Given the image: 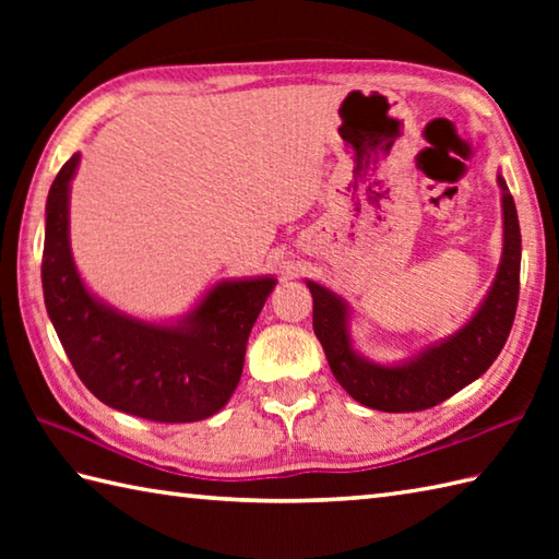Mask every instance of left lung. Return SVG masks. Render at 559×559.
<instances>
[{
  "mask_svg": "<svg viewBox=\"0 0 559 559\" xmlns=\"http://www.w3.org/2000/svg\"><path fill=\"white\" fill-rule=\"evenodd\" d=\"M502 257L490 290L454 334L427 343L403 360L377 362L355 348L353 310L338 293L305 281L312 293V326L336 382L367 408L411 413L432 408L488 370L512 331L519 302L521 230L502 173Z\"/></svg>",
  "mask_w": 559,
  "mask_h": 559,
  "instance_id": "1",
  "label": "left lung"
}]
</instances>
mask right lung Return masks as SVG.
<instances>
[{
    "label": "right lung",
    "mask_w": 559,
    "mask_h": 559,
    "mask_svg": "<svg viewBox=\"0 0 559 559\" xmlns=\"http://www.w3.org/2000/svg\"><path fill=\"white\" fill-rule=\"evenodd\" d=\"M81 153L57 173L45 204L47 317L81 382L105 406L156 423L211 418L242 377L247 338L273 276L216 281L189 312L144 319L93 293L71 254L69 199Z\"/></svg>",
    "instance_id": "right-lung-1"
}]
</instances>
